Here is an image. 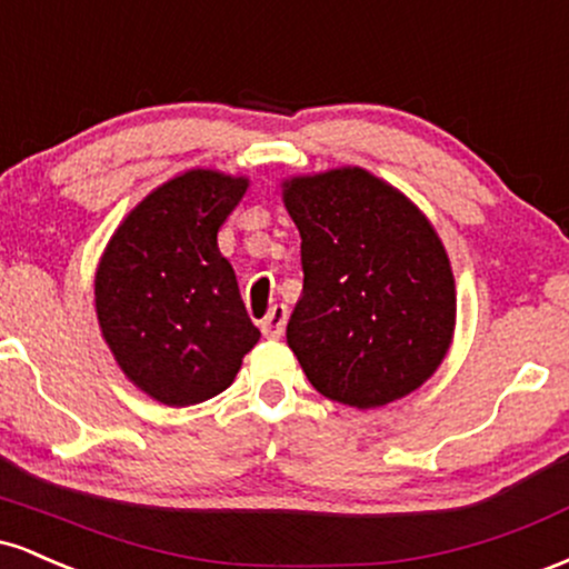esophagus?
Returning <instances> with one entry per match:
<instances>
[{"label":"esophagus","instance_id":"obj_1","mask_svg":"<svg viewBox=\"0 0 569 569\" xmlns=\"http://www.w3.org/2000/svg\"><path fill=\"white\" fill-rule=\"evenodd\" d=\"M286 321H289V307L276 305L270 312H267V318L262 321V335L270 337V339L283 337Z\"/></svg>","mask_w":569,"mask_h":569}]
</instances>
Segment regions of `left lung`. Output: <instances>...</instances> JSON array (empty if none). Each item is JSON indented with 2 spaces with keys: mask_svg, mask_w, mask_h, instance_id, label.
Wrapping results in <instances>:
<instances>
[{
  "mask_svg": "<svg viewBox=\"0 0 569 569\" xmlns=\"http://www.w3.org/2000/svg\"><path fill=\"white\" fill-rule=\"evenodd\" d=\"M302 238L286 342L318 393L375 409L420 388L455 335V276L426 213L363 168L283 181Z\"/></svg>",
  "mask_w": 569,
  "mask_h": 569,
  "instance_id": "8db88e82",
  "label": "left lung"
}]
</instances>
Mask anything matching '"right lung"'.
I'll use <instances>...</instances> for the list:
<instances>
[{
	"label": "right lung",
	"instance_id": "right-lung-1",
	"mask_svg": "<svg viewBox=\"0 0 569 569\" xmlns=\"http://www.w3.org/2000/svg\"><path fill=\"white\" fill-rule=\"evenodd\" d=\"M246 189V176H176L128 213L98 262L101 335L128 380L168 407L230 388L259 342L217 243Z\"/></svg>",
	"mask_w": 569,
	"mask_h": 569
}]
</instances>
